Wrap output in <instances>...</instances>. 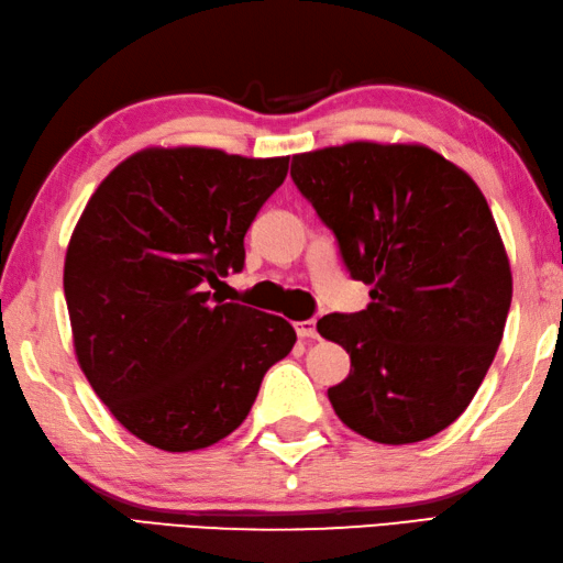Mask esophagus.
<instances>
[{"mask_svg":"<svg viewBox=\"0 0 563 563\" xmlns=\"http://www.w3.org/2000/svg\"><path fill=\"white\" fill-rule=\"evenodd\" d=\"M294 328H296V335L299 338H318V331H316V321H299V323H294Z\"/></svg>","mask_w":563,"mask_h":563,"instance_id":"esophagus-1","label":"esophagus"}]
</instances>
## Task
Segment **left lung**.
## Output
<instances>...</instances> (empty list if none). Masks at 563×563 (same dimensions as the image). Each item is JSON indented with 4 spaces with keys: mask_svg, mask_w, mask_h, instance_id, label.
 Here are the masks:
<instances>
[{
    "mask_svg": "<svg viewBox=\"0 0 563 563\" xmlns=\"http://www.w3.org/2000/svg\"><path fill=\"white\" fill-rule=\"evenodd\" d=\"M291 178L333 232L365 311L328 313L350 375L328 389L345 427L417 443L453 423L493 365L512 274L473 178L421 144L350 142L296 154Z\"/></svg>",
    "mask_w": 563,
    "mask_h": 563,
    "instance_id": "8db88e82",
    "label": "left lung"
}]
</instances>
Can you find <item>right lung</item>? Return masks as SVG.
<instances>
[{"instance_id": "obj_1", "label": "right lung", "mask_w": 563, "mask_h": 563, "mask_svg": "<svg viewBox=\"0 0 563 563\" xmlns=\"http://www.w3.org/2000/svg\"><path fill=\"white\" fill-rule=\"evenodd\" d=\"M286 172L289 156L144 150L110 172L73 230L63 291L80 369L150 446L225 439L291 353V323L208 291L245 267V232Z\"/></svg>"}]
</instances>
